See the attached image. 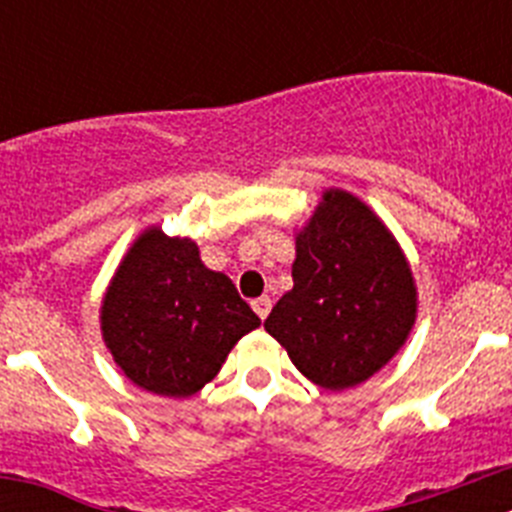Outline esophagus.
Listing matches in <instances>:
<instances>
[{"label": "esophagus", "instance_id": "34e87169", "mask_svg": "<svg viewBox=\"0 0 512 512\" xmlns=\"http://www.w3.org/2000/svg\"><path fill=\"white\" fill-rule=\"evenodd\" d=\"M251 307H253V312H256V315H259L261 320H266V315H269V312H271V300L264 295V297H259V300H253Z\"/></svg>", "mask_w": 512, "mask_h": 512}]
</instances>
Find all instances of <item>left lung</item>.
Masks as SVG:
<instances>
[{
	"label": "left lung",
	"mask_w": 512,
	"mask_h": 512,
	"mask_svg": "<svg viewBox=\"0 0 512 512\" xmlns=\"http://www.w3.org/2000/svg\"><path fill=\"white\" fill-rule=\"evenodd\" d=\"M295 287L264 328L323 390H348L405 346L418 318L413 269L390 228L346 189L330 187L295 235Z\"/></svg>",
	"instance_id": "obj_1"
}]
</instances>
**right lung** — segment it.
Segmentation results:
<instances>
[{
  "label": "right lung",
  "mask_w": 512,
  "mask_h": 512,
  "mask_svg": "<svg viewBox=\"0 0 512 512\" xmlns=\"http://www.w3.org/2000/svg\"><path fill=\"white\" fill-rule=\"evenodd\" d=\"M259 325L223 271L202 264L197 243L161 225L135 238L99 307L115 364L135 387L161 397L200 392Z\"/></svg>",
  "instance_id": "1"
}]
</instances>
